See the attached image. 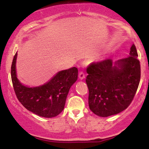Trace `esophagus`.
I'll return each instance as SVG.
<instances>
[{
    "label": "esophagus",
    "mask_w": 149,
    "mask_h": 149,
    "mask_svg": "<svg viewBox=\"0 0 149 149\" xmlns=\"http://www.w3.org/2000/svg\"><path fill=\"white\" fill-rule=\"evenodd\" d=\"M79 79H81V80H82V79H85V73H84V72H83V71H80V72H79Z\"/></svg>",
    "instance_id": "1"
}]
</instances>
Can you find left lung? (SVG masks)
I'll use <instances>...</instances> for the list:
<instances>
[{"mask_svg":"<svg viewBox=\"0 0 149 149\" xmlns=\"http://www.w3.org/2000/svg\"><path fill=\"white\" fill-rule=\"evenodd\" d=\"M134 43L130 56L113 64L111 59L87 66L86 83L89 109L100 117L116 115L132 103L140 80V64Z\"/></svg>","mask_w":149,"mask_h":149,"instance_id":"left-lung-1","label":"left lung"}]
</instances>
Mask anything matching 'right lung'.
Segmentation results:
<instances>
[{
	"label": "right lung",
	"mask_w": 149,
	"mask_h": 149,
	"mask_svg": "<svg viewBox=\"0 0 149 149\" xmlns=\"http://www.w3.org/2000/svg\"><path fill=\"white\" fill-rule=\"evenodd\" d=\"M16 53L11 68L14 91L19 102L40 117L51 118L63 111L70 87L78 78V69L73 67L57 73L51 80L39 87H28L19 83L16 77Z\"/></svg>",
	"instance_id": "1"
}]
</instances>
